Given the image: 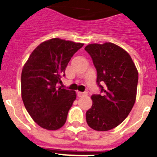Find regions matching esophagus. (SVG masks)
I'll return each mask as SVG.
<instances>
[{
    "instance_id": "34e87169",
    "label": "esophagus",
    "mask_w": 157,
    "mask_h": 157,
    "mask_svg": "<svg viewBox=\"0 0 157 157\" xmlns=\"http://www.w3.org/2000/svg\"><path fill=\"white\" fill-rule=\"evenodd\" d=\"M86 94L84 93V92H77V95H78V97H82V96L86 95Z\"/></svg>"
}]
</instances>
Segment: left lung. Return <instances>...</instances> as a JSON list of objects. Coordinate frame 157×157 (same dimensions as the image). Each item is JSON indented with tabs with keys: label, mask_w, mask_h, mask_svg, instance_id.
<instances>
[{
	"label": "left lung",
	"mask_w": 157,
	"mask_h": 157,
	"mask_svg": "<svg viewBox=\"0 0 157 157\" xmlns=\"http://www.w3.org/2000/svg\"><path fill=\"white\" fill-rule=\"evenodd\" d=\"M85 50L93 60L100 88V94L91 96L86 121L94 130L107 131L119 125L133 108L139 73L129 54L113 43L90 44Z\"/></svg>",
	"instance_id": "obj_1"
}]
</instances>
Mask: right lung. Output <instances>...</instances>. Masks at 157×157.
Segmentation results:
<instances>
[{
  "instance_id": "add662e5",
  "label": "right lung",
  "mask_w": 157,
  "mask_h": 157,
  "mask_svg": "<svg viewBox=\"0 0 157 157\" xmlns=\"http://www.w3.org/2000/svg\"><path fill=\"white\" fill-rule=\"evenodd\" d=\"M84 44L53 38L38 45L31 54L21 75L23 104L33 121L48 130L61 128L76 94L57 88L65 76L67 63Z\"/></svg>"
}]
</instances>
